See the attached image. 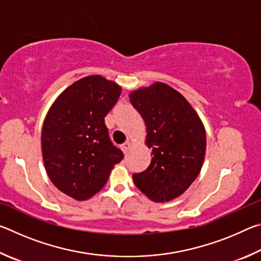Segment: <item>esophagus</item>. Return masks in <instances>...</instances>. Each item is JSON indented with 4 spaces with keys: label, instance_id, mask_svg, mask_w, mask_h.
Returning <instances> with one entry per match:
<instances>
[{
    "label": "esophagus",
    "instance_id": "34e87169",
    "mask_svg": "<svg viewBox=\"0 0 261 261\" xmlns=\"http://www.w3.org/2000/svg\"><path fill=\"white\" fill-rule=\"evenodd\" d=\"M131 146H132L131 141H130V140H126L125 143L122 145V149H123V151H124V152H126V151H129Z\"/></svg>",
    "mask_w": 261,
    "mask_h": 261
}]
</instances>
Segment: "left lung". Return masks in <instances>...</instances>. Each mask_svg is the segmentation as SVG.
<instances>
[{"label": "left lung", "instance_id": "left-lung-1", "mask_svg": "<svg viewBox=\"0 0 261 261\" xmlns=\"http://www.w3.org/2000/svg\"><path fill=\"white\" fill-rule=\"evenodd\" d=\"M129 98L146 125L145 143L153 155L147 169L132 178L153 201L173 200L200 173L206 152L205 126L189 101L165 83L140 87Z\"/></svg>", "mask_w": 261, "mask_h": 261}]
</instances>
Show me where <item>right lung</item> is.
Listing matches in <instances>:
<instances>
[{
  "instance_id": "add662e5",
  "label": "right lung",
  "mask_w": 261,
  "mask_h": 261,
  "mask_svg": "<svg viewBox=\"0 0 261 261\" xmlns=\"http://www.w3.org/2000/svg\"><path fill=\"white\" fill-rule=\"evenodd\" d=\"M121 91L99 74L84 77L65 88L46 115L41 148L47 175L73 199L87 200L99 192L123 159L105 124Z\"/></svg>"
}]
</instances>
